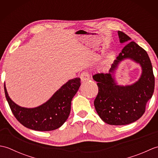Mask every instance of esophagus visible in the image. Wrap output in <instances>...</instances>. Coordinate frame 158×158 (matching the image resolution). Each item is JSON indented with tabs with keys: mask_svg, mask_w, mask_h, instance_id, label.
<instances>
[{
	"mask_svg": "<svg viewBox=\"0 0 158 158\" xmlns=\"http://www.w3.org/2000/svg\"><path fill=\"white\" fill-rule=\"evenodd\" d=\"M80 78H81V81L84 82V81H88L89 79V75L88 73L87 72H83L81 74V76H80Z\"/></svg>",
	"mask_w": 158,
	"mask_h": 158,
	"instance_id": "esophagus-1",
	"label": "esophagus"
}]
</instances>
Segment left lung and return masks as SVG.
Here are the masks:
<instances>
[{"instance_id":"left-lung-1","label":"left lung","mask_w":158,"mask_h":158,"mask_svg":"<svg viewBox=\"0 0 158 158\" xmlns=\"http://www.w3.org/2000/svg\"><path fill=\"white\" fill-rule=\"evenodd\" d=\"M119 42L127 43L107 73L93 75L97 81L98 93L94 100L97 113L105 123L122 126L138 120L145 111L146 104L152 98L155 87L153 67L147 52L122 31H118ZM130 59L142 66L139 79L132 85H117L114 74L118 64Z\"/></svg>"}]
</instances>
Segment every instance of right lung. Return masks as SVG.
Segmentation results:
<instances>
[{
    "instance_id": "obj_1",
    "label": "right lung",
    "mask_w": 158,
    "mask_h": 158,
    "mask_svg": "<svg viewBox=\"0 0 158 158\" xmlns=\"http://www.w3.org/2000/svg\"><path fill=\"white\" fill-rule=\"evenodd\" d=\"M81 85L80 78L69 80L53 94L48 101L35 108H25L10 98L4 85L6 100L18 122L29 129L51 131L61 127L68 119L72 99Z\"/></svg>"
}]
</instances>
